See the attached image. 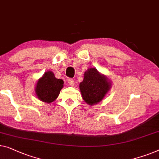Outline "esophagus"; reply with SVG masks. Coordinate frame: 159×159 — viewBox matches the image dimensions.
Here are the masks:
<instances>
[{
  "instance_id": "obj_1",
  "label": "esophagus",
  "mask_w": 159,
  "mask_h": 159,
  "mask_svg": "<svg viewBox=\"0 0 159 159\" xmlns=\"http://www.w3.org/2000/svg\"><path fill=\"white\" fill-rule=\"evenodd\" d=\"M67 82H68V83H69V84L70 85V86H74V85H75L74 80L71 79V78H70V79L67 80Z\"/></svg>"
}]
</instances>
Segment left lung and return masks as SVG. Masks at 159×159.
<instances>
[{
  "label": "left lung",
  "instance_id": "left-lung-1",
  "mask_svg": "<svg viewBox=\"0 0 159 159\" xmlns=\"http://www.w3.org/2000/svg\"><path fill=\"white\" fill-rule=\"evenodd\" d=\"M111 87L106 76L100 74L95 68H89L84 74V80L80 84L82 98L89 105L98 104L102 100Z\"/></svg>",
  "mask_w": 159,
  "mask_h": 159
}]
</instances>
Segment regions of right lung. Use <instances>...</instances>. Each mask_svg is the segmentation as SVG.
<instances>
[{
  "label": "right lung",
  "mask_w": 159,
  "mask_h": 159,
  "mask_svg": "<svg viewBox=\"0 0 159 159\" xmlns=\"http://www.w3.org/2000/svg\"><path fill=\"white\" fill-rule=\"evenodd\" d=\"M63 86V80L57 79L54 73L48 71L38 80L35 92L41 101L51 103L59 96Z\"/></svg>",
  "instance_id": "1"
}]
</instances>
